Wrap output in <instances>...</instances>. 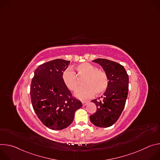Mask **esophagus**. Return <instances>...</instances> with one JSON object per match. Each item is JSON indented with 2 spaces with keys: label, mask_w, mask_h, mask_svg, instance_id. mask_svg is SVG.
Here are the masks:
<instances>
[{
  "label": "esophagus",
  "mask_w": 160,
  "mask_h": 160,
  "mask_svg": "<svg viewBox=\"0 0 160 160\" xmlns=\"http://www.w3.org/2000/svg\"><path fill=\"white\" fill-rule=\"evenodd\" d=\"M82 105H83V106H86V104H87V102H87V101H82Z\"/></svg>",
  "instance_id": "esophagus-1"
}]
</instances>
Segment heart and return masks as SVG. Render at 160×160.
I'll return each instance as SVG.
<instances>
[{
	"mask_svg": "<svg viewBox=\"0 0 160 160\" xmlns=\"http://www.w3.org/2000/svg\"><path fill=\"white\" fill-rule=\"evenodd\" d=\"M78 77L82 78L83 85L75 95L81 100H86L94 96V94H101L104 92L109 86V78L106 73L88 62H83L75 68ZM62 80L66 86L75 92L79 86V80L75 73L70 68L66 69L62 75Z\"/></svg>",
	"mask_w": 160,
	"mask_h": 160,
	"instance_id": "1",
	"label": "heart"
}]
</instances>
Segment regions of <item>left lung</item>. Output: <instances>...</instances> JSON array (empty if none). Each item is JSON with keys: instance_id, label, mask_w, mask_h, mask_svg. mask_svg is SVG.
<instances>
[{"instance_id": "obj_1", "label": "left lung", "mask_w": 160, "mask_h": 160, "mask_svg": "<svg viewBox=\"0 0 160 160\" xmlns=\"http://www.w3.org/2000/svg\"><path fill=\"white\" fill-rule=\"evenodd\" d=\"M99 64L109 78V86L104 96L91 101L97 106L90 120L99 127H109L115 123L125 108L128 91V75L120 64L106 59L92 61Z\"/></svg>"}]
</instances>
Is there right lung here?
<instances>
[{
    "label": "right lung",
    "mask_w": 160,
    "mask_h": 160,
    "mask_svg": "<svg viewBox=\"0 0 160 160\" xmlns=\"http://www.w3.org/2000/svg\"><path fill=\"white\" fill-rule=\"evenodd\" d=\"M69 61L54 59L40 64L35 71L30 96L35 112L41 122L52 130H62L73 121L75 111L82 106L72 96L62 75Z\"/></svg>",
    "instance_id": "obj_1"
}]
</instances>
